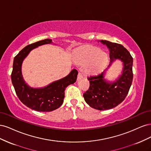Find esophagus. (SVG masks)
<instances>
[{"label":"esophagus","instance_id":"1","mask_svg":"<svg viewBox=\"0 0 151 151\" xmlns=\"http://www.w3.org/2000/svg\"><path fill=\"white\" fill-rule=\"evenodd\" d=\"M83 74H81V72H79L78 73V76H77V79H81V78H83Z\"/></svg>","mask_w":151,"mask_h":151}]
</instances>
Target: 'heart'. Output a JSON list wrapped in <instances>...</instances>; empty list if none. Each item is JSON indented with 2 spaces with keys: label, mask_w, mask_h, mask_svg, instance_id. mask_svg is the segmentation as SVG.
Here are the masks:
<instances>
[{
  "label": "heart",
  "mask_w": 151,
  "mask_h": 151,
  "mask_svg": "<svg viewBox=\"0 0 151 151\" xmlns=\"http://www.w3.org/2000/svg\"><path fill=\"white\" fill-rule=\"evenodd\" d=\"M75 61L80 65H85L84 70L88 74L96 75L101 72L106 66L108 58L106 53L94 46H85L77 50Z\"/></svg>",
  "instance_id": "b5f03b06"
}]
</instances>
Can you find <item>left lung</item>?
Returning a JSON list of instances; mask_svg holds the SVG:
<instances>
[{"label":"left lung","mask_w":151,"mask_h":151,"mask_svg":"<svg viewBox=\"0 0 151 151\" xmlns=\"http://www.w3.org/2000/svg\"><path fill=\"white\" fill-rule=\"evenodd\" d=\"M109 50L110 63L119 59L123 63L122 74L113 83L104 79V72L97 76L88 77L89 88L84 93L85 101L91 107L98 110H106L115 108L126 98L133 80V58L130 52L123 45L101 40Z\"/></svg>","instance_id":"8db88e82"}]
</instances>
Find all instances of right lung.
<instances>
[{
    "label": "right lung",
    "mask_w": 151,
    "mask_h": 151,
    "mask_svg": "<svg viewBox=\"0 0 151 151\" xmlns=\"http://www.w3.org/2000/svg\"><path fill=\"white\" fill-rule=\"evenodd\" d=\"M51 43L52 40L45 39L29 45L22 49L14 59L11 80L16 93L27 107L37 111L49 112L60 107L65 97V89L75 83L78 74L76 69H73L66 77L42 88H32L25 83L21 73V65L24 58L33 49Z\"/></svg>",
    "instance_id": "right-lung-1"
}]
</instances>
